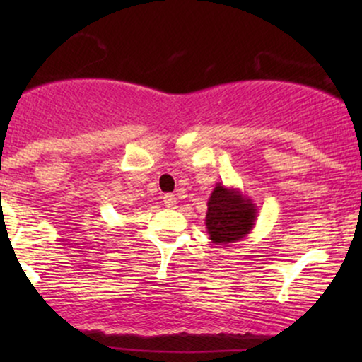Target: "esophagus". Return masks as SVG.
<instances>
[{"mask_svg": "<svg viewBox=\"0 0 362 362\" xmlns=\"http://www.w3.org/2000/svg\"><path fill=\"white\" fill-rule=\"evenodd\" d=\"M163 201H165L166 207H175L176 202H177L175 194H165V196H163Z\"/></svg>", "mask_w": 362, "mask_h": 362, "instance_id": "1", "label": "esophagus"}]
</instances>
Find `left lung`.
<instances>
[{
	"instance_id": "1",
	"label": "left lung",
	"mask_w": 362,
	"mask_h": 362,
	"mask_svg": "<svg viewBox=\"0 0 362 362\" xmlns=\"http://www.w3.org/2000/svg\"><path fill=\"white\" fill-rule=\"evenodd\" d=\"M259 207L237 187L217 182L207 201L206 229L217 245L239 242L254 229Z\"/></svg>"
}]
</instances>
